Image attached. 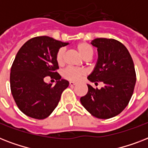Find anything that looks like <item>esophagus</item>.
<instances>
[{"label": "esophagus", "mask_w": 148, "mask_h": 148, "mask_svg": "<svg viewBox=\"0 0 148 148\" xmlns=\"http://www.w3.org/2000/svg\"><path fill=\"white\" fill-rule=\"evenodd\" d=\"M76 84L75 82H74V81H70L69 82V84L70 86H74V85H76Z\"/></svg>", "instance_id": "1"}]
</instances>
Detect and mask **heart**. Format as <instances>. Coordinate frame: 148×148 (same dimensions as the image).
<instances>
[{"mask_svg":"<svg viewBox=\"0 0 148 148\" xmlns=\"http://www.w3.org/2000/svg\"><path fill=\"white\" fill-rule=\"evenodd\" d=\"M77 50L79 51L81 56L84 59L88 60L92 58L93 49L90 46L86 44V43H80L76 46ZM65 49L64 48H60L57 52L56 54V61L58 65H62L64 61ZM85 74V71L83 68L80 67H68L65 68L63 71V77L64 78L72 81H77Z\"/></svg>","mask_w":148,"mask_h":148,"instance_id":"obj_1","label":"heart"}]
</instances>
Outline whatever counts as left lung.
Instances as JSON below:
<instances>
[{"label": "left lung", "instance_id": "obj_1", "mask_svg": "<svg viewBox=\"0 0 148 148\" xmlns=\"http://www.w3.org/2000/svg\"><path fill=\"white\" fill-rule=\"evenodd\" d=\"M90 44L97 48L98 59L88 79L104 85L95 89L88 84V91L81 97V103L93 116L108 119L123 111L132 97L136 83L134 65L129 51L118 40L96 38Z\"/></svg>", "mask_w": 148, "mask_h": 148}]
</instances>
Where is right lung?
Wrapping results in <instances>:
<instances>
[{
  "label": "right lung",
  "instance_id": "1",
  "mask_svg": "<svg viewBox=\"0 0 148 148\" xmlns=\"http://www.w3.org/2000/svg\"><path fill=\"white\" fill-rule=\"evenodd\" d=\"M69 43L47 36L27 40L17 52L10 69V90L18 108L28 117L41 120L58 106L69 82L56 71L57 52ZM55 79L54 86L44 82L45 76Z\"/></svg>",
  "mask_w": 148,
  "mask_h": 148
}]
</instances>
